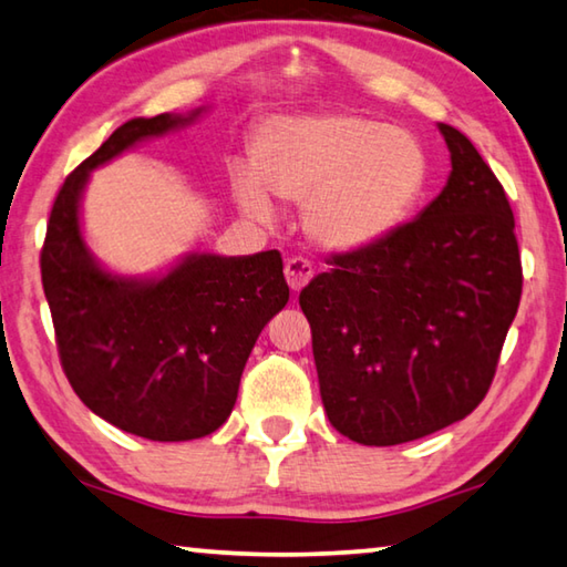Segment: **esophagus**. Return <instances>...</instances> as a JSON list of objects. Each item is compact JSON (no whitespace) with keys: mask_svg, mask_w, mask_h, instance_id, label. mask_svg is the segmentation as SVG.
<instances>
[{"mask_svg":"<svg viewBox=\"0 0 567 567\" xmlns=\"http://www.w3.org/2000/svg\"><path fill=\"white\" fill-rule=\"evenodd\" d=\"M284 274H286V281H289V286H291V291H301L303 286L313 278L316 268H313V264L309 261V258L291 256V258H286Z\"/></svg>","mask_w":567,"mask_h":567,"instance_id":"esophagus-1","label":"esophagus"}]
</instances>
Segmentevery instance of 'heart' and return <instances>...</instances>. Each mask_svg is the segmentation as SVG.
<instances>
[{"mask_svg": "<svg viewBox=\"0 0 567 567\" xmlns=\"http://www.w3.org/2000/svg\"><path fill=\"white\" fill-rule=\"evenodd\" d=\"M251 162L256 175L234 174L244 212L271 221L268 192L303 202L306 231L333 251H355L395 231L431 176L419 136L351 112L271 118L254 136Z\"/></svg>", "mask_w": 567, "mask_h": 567, "instance_id": "b5f03b06", "label": "heart"}]
</instances>
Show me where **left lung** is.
<instances>
[{
  "label": "left lung",
  "mask_w": 567,
  "mask_h": 567,
  "mask_svg": "<svg viewBox=\"0 0 567 567\" xmlns=\"http://www.w3.org/2000/svg\"><path fill=\"white\" fill-rule=\"evenodd\" d=\"M419 218L333 254L299 296L326 415L346 439L399 445L445 429L488 393L523 293L505 188L458 128Z\"/></svg>",
  "instance_id": "obj_1"
}]
</instances>
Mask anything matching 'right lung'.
Listing matches in <instances>:
<instances>
[{
  "mask_svg": "<svg viewBox=\"0 0 567 567\" xmlns=\"http://www.w3.org/2000/svg\"><path fill=\"white\" fill-rule=\"evenodd\" d=\"M192 116L132 118L64 178L39 256L64 375L89 411L148 441H192L231 415L258 333L289 301L278 251L188 256L158 281L102 271L79 231L89 172Z\"/></svg>",
  "mask_w": 567,
  "mask_h": 567,
  "instance_id": "right-lung-1",
  "label": "right lung"
}]
</instances>
